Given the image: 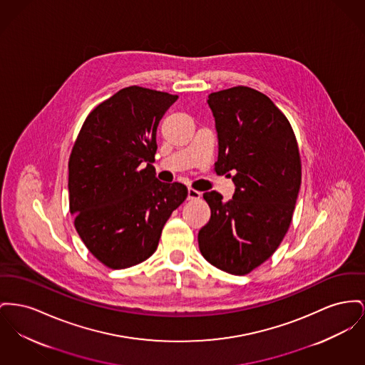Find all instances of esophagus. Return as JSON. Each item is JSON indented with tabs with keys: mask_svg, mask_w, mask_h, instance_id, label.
<instances>
[{
	"mask_svg": "<svg viewBox=\"0 0 365 365\" xmlns=\"http://www.w3.org/2000/svg\"><path fill=\"white\" fill-rule=\"evenodd\" d=\"M200 197H201L200 192H197V190H194V189H189V190H187V198H189V200H198Z\"/></svg>",
	"mask_w": 365,
	"mask_h": 365,
	"instance_id": "obj_1",
	"label": "esophagus"
}]
</instances>
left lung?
I'll return each mask as SVG.
<instances>
[{
    "label": "left lung",
    "mask_w": 365,
    "mask_h": 365,
    "mask_svg": "<svg viewBox=\"0 0 365 365\" xmlns=\"http://www.w3.org/2000/svg\"><path fill=\"white\" fill-rule=\"evenodd\" d=\"M217 133V175L232 178L233 198L204 193L210 222L198 247L215 267L236 276L274 254L288 232L300 187V155L287 117L262 92L235 86L208 96Z\"/></svg>",
    "instance_id": "obj_1"
}]
</instances>
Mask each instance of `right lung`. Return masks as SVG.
<instances>
[{
  "mask_svg": "<svg viewBox=\"0 0 365 365\" xmlns=\"http://www.w3.org/2000/svg\"><path fill=\"white\" fill-rule=\"evenodd\" d=\"M178 95L128 86L86 117L68 160L70 212L89 252L111 269L135 266L157 250L163 227L186 200L151 163L155 133Z\"/></svg>",
  "mask_w": 365,
  "mask_h": 365,
  "instance_id": "right-lung-1",
  "label": "right lung"
}]
</instances>
